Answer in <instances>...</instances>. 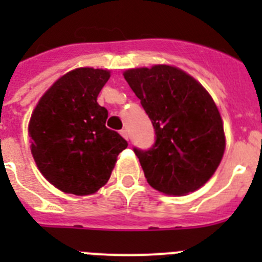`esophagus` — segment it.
Here are the masks:
<instances>
[{"mask_svg": "<svg viewBox=\"0 0 262 262\" xmlns=\"http://www.w3.org/2000/svg\"><path fill=\"white\" fill-rule=\"evenodd\" d=\"M120 135H122V136H123V138L124 139H127V140H128V131H127V129H120Z\"/></svg>", "mask_w": 262, "mask_h": 262, "instance_id": "34e87169", "label": "esophagus"}]
</instances>
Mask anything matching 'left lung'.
<instances>
[{
    "label": "left lung",
    "instance_id": "8db88e82",
    "mask_svg": "<svg viewBox=\"0 0 262 262\" xmlns=\"http://www.w3.org/2000/svg\"><path fill=\"white\" fill-rule=\"evenodd\" d=\"M155 128L148 149L134 147L148 184L184 195L209 181L226 148L223 122L210 94L191 76L170 66L124 72Z\"/></svg>",
    "mask_w": 262,
    "mask_h": 262
}]
</instances>
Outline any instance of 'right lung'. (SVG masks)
I'll use <instances>...</instances> for the list:
<instances>
[{
  "label": "right lung",
  "mask_w": 262,
  "mask_h": 262,
  "mask_svg": "<svg viewBox=\"0 0 262 262\" xmlns=\"http://www.w3.org/2000/svg\"><path fill=\"white\" fill-rule=\"evenodd\" d=\"M110 78L103 69L68 72L40 98L29 124L39 170L64 193H96L110 178L128 143L106 127L107 110L97 102Z\"/></svg>",
  "instance_id": "obj_1"
}]
</instances>
